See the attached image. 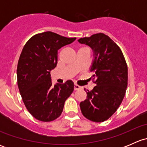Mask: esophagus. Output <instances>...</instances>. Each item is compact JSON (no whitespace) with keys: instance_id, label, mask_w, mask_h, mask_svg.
<instances>
[{"instance_id":"esophagus-1","label":"esophagus","mask_w":147,"mask_h":147,"mask_svg":"<svg viewBox=\"0 0 147 147\" xmlns=\"http://www.w3.org/2000/svg\"><path fill=\"white\" fill-rule=\"evenodd\" d=\"M74 88H75V90H82V87H81V86L75 84V86H74Z\"/></svg>"}]
</instances>
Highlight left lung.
Returning a JSON list of instances; mask_svg holds the SVG:
<instances>
[{"instance_id": "obj_1", "label": "left lung", "mask_w": 147, "mask_h": 147, "mask_svg": "<svg viewBox=\"0 0 147 147\" xmlns=\"http://www.w3.org/2000/svg\"><path fill=\"white\" fill-rule=\"evenodd\" d=\"M90 46L94 53L90 71L97 85L87 92L80 104L84 117L94 122L108 119L121 105L127 87L128 68L119 47L104 33L94 34L78 40Z\"/></svg>"}]
</instances>
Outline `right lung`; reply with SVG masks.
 <instances>
[{
	"instance_id": "obj_1",
	"label": "right lung",
	"mask_w": 147,
	"mask_h": 147,
	"mask_svg": "<svg viewBox=\"0 0 147 147\" xmlns=\"http://www.w3.org/2000/svg\"><path fill=\"white\" fill-rule=\"evenodd\" d=\"M75 40L47 31L33 35L23 47L18 63V86L28 112L38 120L58 118L73 92L71 80L52 86L50 71L57 64L59 49Z\"/></svg>"
}]
</instances>
